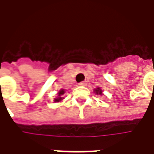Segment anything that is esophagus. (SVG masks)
<instances>
[{"mask_svg": "<svg viewBox=\"0 0 154 154\" xmlns=\"http://www.w3.org/2000/svg\"><path fill=\"white\" fill-rule=\"evenodd\" d=\"M78 85H79V86H80V87H85V86H86V85H87V83H86V82H81L80 83L78 84Z\"/></svg>", "mask_w": 154, "mask_h": 154, "instance_id": "obj_1", "label": "esophagus"}]
</instances>
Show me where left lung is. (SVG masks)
<instances>
[{
  "instance_id": "8db88e82",
  "label": "left lung",
  "mask_w": 154,
  "mask_h": 154,
  "mask_svg": "<svg viewBox=\"0 0 154 154\" xmlns=\"http://www.w3.org/2000/svg\"><path fill=\"white\" fill-rule=\"evenodd\" d=\"M94 92H96L97 95H99V96H102L103 93H102V90H101V88L100 87H97L96 89H94Z\"/></svg>"
}]
</instances>
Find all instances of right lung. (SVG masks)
<instances>
[{"mask_svg":"<svg viewBox=\"0 0 154 154\" xmlns=\"http://www.w3.org/2000/svg\"><path fill=\"white\" fill-rule=\"evenodd\" d=\"M65 93V90L64 89H61L58 92H57V97H56L54 99V102H59V101H62L63 100L64 98L63 97V95Z\"/></svg>","mask_w":154,"mask_h":154,"instance_id":"obj_1","label":"right lung"}]
</instances>
